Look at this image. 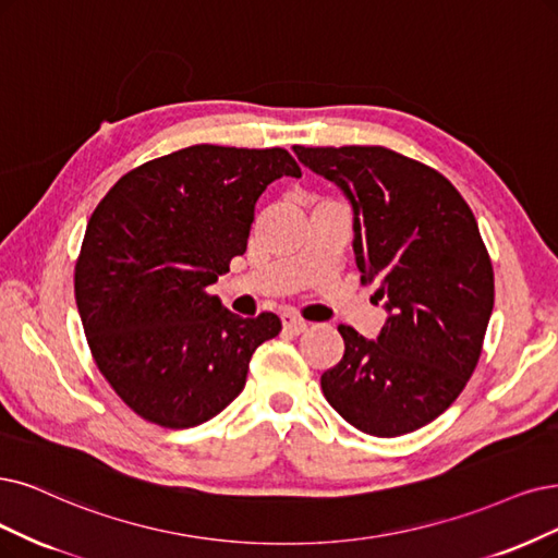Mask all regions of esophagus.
I'll return each mask as SVG.
<instances>
[{
    "mask_svg": "<svg viewBox=\"0 0 558 558\" xmlns=\"http://www.w3.org/2000/svg\"><path fill=\"white\" fill-rule=\"evenodd\" d=\"M282 328H284V333H290V336H301V333L305 331V328H307V322L299 319L296 315L284 313V315H282Z\"/></svg>",
    "mask_w": 558,
    "mask_h": 558,
    "instance_id": "obj_1",
    "label": "esophagus"
}]
</instances>
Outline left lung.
<instances>
[{"mask_svg": "<svg viewBox=\"0 0 558 558\" xmlns=\"http://www.w3.org/2000/svg\"><path fill=\"white\" fill-rule=\"evenodd\" d=\"M354 209V255L388 319L377 340L340 324L344 354L322 375L338 414L373 437L441 416L478 365L494 271L478 222L444 174L386 147H294Z\"/></svg>", "mask_w": 558, "mask_h": 558, "instance_id": "8db88e82", "label": "left lung"}]
</instances>
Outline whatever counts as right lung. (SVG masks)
Instances as JSON below:
<instances>
[{"label":"right lung","instance_id":"obj_1","mask_svg":"<svg viewBox=\"0 0 558 558\" xmlns=\"http://www.w3.org/2000/svg\"><path fill=\"white\" fill-rule=\"evenodd\" d=\"M290 151L195 144L123 174L98 202L75 264V303L100 375L144 421L202 425L245 386L280 319H243L206 292L245 253L255 204Z\"/></svg>","mask_w":558,"mask_h":558}]
</instances>
